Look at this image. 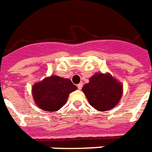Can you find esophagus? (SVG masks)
<instances>
[{
	"label": "esophagus",
	"mask_w": 152,
	"mask_h": 152,
	"mask_svg": "<svg viewBox=\"0 0 152 152\" xmlns=\"http://www.w3.org/2000/svg\"><path fill=\"white\" fill-rule=\"evenodd\" d=\"M82 87H83V83H80V84L77 85V88H78L79 89H81Z\"/></svg>",
	"instance_id": "1"
}]
</instances>
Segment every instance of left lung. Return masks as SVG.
<instances>
[{
    "instance_id": "8db88e82",
    "label": "left lung",
    "mask_w": 152,
    "mask_h": 152,
    "mask_svg": "<svg viewBox=\"0 0 152 152\" xmlns=\"http://www.w3.org/2000/svg\"><path fill=\"white\" fill-rule=\"evenodd\" d=\"M89 104L99 111H108L117 105L122 96V86L111 75L97 73L82 88Z\"/></svg>"
}]
</instances>
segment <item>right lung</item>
I'll list each match as a JSON object with an SVG mask.
<instances>
[{"label": "right lung", "instance_id": "obj_1", "mask_svg": "<svg viewBox=\"0 0 152 152\" xmlns=\"http://www.w3.org/2000/svg\"><path fill=\"white\" fill-rule=\"evenodd\" d=\"M77 89L69 79L51 76L32 87V95L37 105L45 112H54L66 102L70 93Z\"/></svg>", "mask_w": 152, "mask_h": 152}]
</instances>
